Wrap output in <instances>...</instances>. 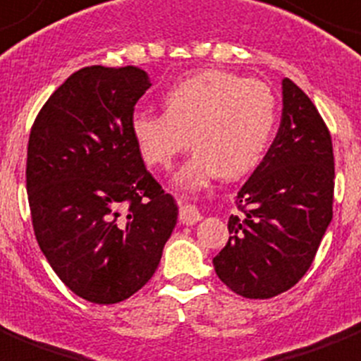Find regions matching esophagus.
<instances>
[{
  "label": "esophagus",
  "mask_w": 361,
  "mask_h": 361,
  "mask_svg": "<svg viewBox=\"0 0 361 361\" xmlns=\"http://www.w3.org/2000/svg\"><path fill=\"white\" fill-rule=\"evenodd\" d=\"M178 216H180V222H183V224H196V222L202 219L200 211L196 209L195 206H190V204L181 207L180 215Z\"/></svg>",
  "instance_id": "esophagus-1"
}]
</instances>
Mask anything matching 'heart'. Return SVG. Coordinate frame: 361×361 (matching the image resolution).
Masks as SVG:
<instances>
[{
    "label": "heart",
    "mask_w": 361,
    "mask_h": 361,
    "mask_svg": "<svg viewBox=\"0 0 361 361\" xmlns=\"http://www.w3.org/2000/svg\"><path fill=\"white\" fill-rule=\"evenodd\" d=\"M163 104L165 113H135L131 131L142 157L155 166H169L192 142L195 154L178 176L189 187L252 171L276 124L271 87L226 70H200L176 81Z\"/></svg>",
    "instance_id": "obj_1"
}]
</instances>
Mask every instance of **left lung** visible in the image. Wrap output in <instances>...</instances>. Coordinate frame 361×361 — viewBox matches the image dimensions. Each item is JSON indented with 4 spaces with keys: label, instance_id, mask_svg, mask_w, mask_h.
I'll return each mask as SVG.
<instances>
[{
    "label": "left lung",
    "instance_id": "left-lung-1",
    "mask_svg": "<svg viewBox=\"0 0 361 361\" xmlns=\"http://www.w3.org/2000/svg\"><path fill=\"white\" fill-rule=\"evenodd\" d=\"M332 137L317 107L283 79L280 130L237 192L239 215L215 257L216 276L245 298H272L312 267L334 206Z\"/></svg>",
    "mask_w": 361,
    "mask_h": 361
}]
</instances>
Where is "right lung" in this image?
I'll use <instances>...</instances> for the list:
<instances>
[{
  "label": "right lung",
  "mask_w": 361,
  "mask_h": 361,
  "mask_svg": "<svg viewBox=\"0 0 361 361\" xmlns=\"http://www.w3.org/2000/svg\"><path fill=\"white\" fill-rule=\"evenodd\" d=\"M150 85L137 66H87L31 126L25 187L35 237L64 286L89 302L139 291L174 230V200L146 171L131 131Z\"/></svg>",
  "instance_id": "1"
}]
</instances>
